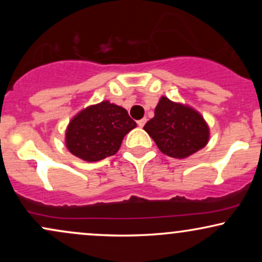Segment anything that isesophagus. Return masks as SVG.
<instances>
[{
  "mask_svg": "<svg viewBox=\"0 0 262 262\" xmlns=\"http://www.w3.org/2000/svg\"><path fill=\"white\" fill-rule=\"evenodd\" d=\"M145 123H146V118H141L140 121H138V125H139L140 128H143L144 125H145Z\"/></svg>",
  "mask_w": 262,
  "mask_h": 262,
  "instance_id": "esophagus-1",
  "label": "esophagus"
}]
</instances>
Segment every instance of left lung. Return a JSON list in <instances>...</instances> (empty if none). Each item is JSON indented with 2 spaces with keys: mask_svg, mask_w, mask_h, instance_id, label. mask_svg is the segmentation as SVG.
Instances as JSON below:
<instances>
[{
  "mask_svg": "<svg viewBox=\"0 0 262 262\" xmlns=\"http://www.w3.org/2000/svg\"><path fill=\"white\" fill-rule=\"evenodd\" d=\"M165 155L183 159L202 149L209 138V129L200 113L192 108L161 97L155 116L144 125Z\"/></svg>",
  "mask_w": 262,
  "mask_h": 262,
  "instance_id": "8db88e82",
  "label": "left lung"
}]
</instances>
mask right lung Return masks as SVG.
<instances>
[{
    "mask_svg": "<svg viewBox=\"0 0 262 262\" xmlns=\"http://www.w3.org/2000/svg\"><path fill=\"white\" fill-rule=\"evenodd\" d=\"M135 127L124 108L104 101L83 110L70 122L66 146L82 160L98 161L116 154L123 138Z\"/></svg>",
    "mask_w": 262,
    "mask_h": 262,
    "instance_id": "obj_1",
    "label": "right lung"
}]
</instances>
